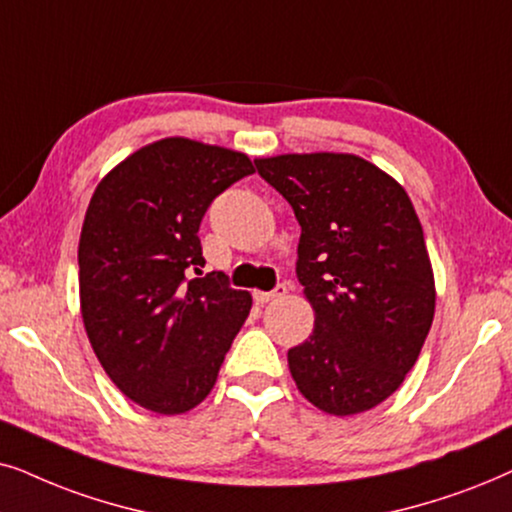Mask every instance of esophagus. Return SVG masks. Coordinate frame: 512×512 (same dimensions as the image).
Instances as JSON below:
<instances>
[{
    "label": "esophagus",
    "mask_w": 512,
    "mask_h": 512,
    "mask_svg": "<svg viewBox=\"0 0 512 512\" xmlns=\"http://www.w3.org/2000/svg\"><path fill=\"white\" fill-rule=\"evenodd\" d=\"M285 292H288V285L285 283H278L274 290H269V292H255V302L257 304H267V302H274V299H281V297H285Z\"/></svg>",
    "instance_id": "esophagus-1"
}]
</instances>
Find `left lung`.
Returning <instances> with one entry per match:
<instances>
[{
	"label": "left lung",
	"instance_id": "left-lung-1",
	"mask_svg": "<svg viewBox=\"0 0 512 512\" xmlns=\"http://www.w3.org/2000/svg\"><path fill=\"white\" fill-rule=\"evenodd\" d=\"M255 168L302 227L295 271L316 325L288 351L292 379L327 414L372 410L417 363L435 313L410 196L353 154H283Z\"/></svg>",
	"mask_w": 512,
	"mask_h": 512
}]
</instances>
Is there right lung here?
I'll list each match as a JSON object with an SVG mask.
<instances>
[{
  "mask_svg": "<svg viewBox=\"0 0 512 512\" xmlns=\"http://www.w3.org/2000/svg\"><path fill=\"white\" fill-rule=\"evenodd\" d=\"M255 173L245 154L166 138L128 156L95 189L79 238L86 335L121 393L182 414L215 386L252 299L203 274L199 227L224 189Z\"/></svg>",
  "mask_w": 512,
  "mask_h": 512,
  "instance_id": "1",
  "label": "right lung"
}]
</instances>
